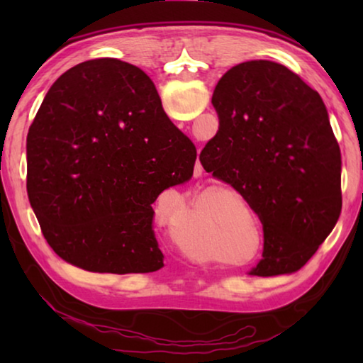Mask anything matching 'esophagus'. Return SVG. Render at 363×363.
Wrapping results in <instances>:
<instances>
[{
  "instance_id": "obj_1",
  "label": "esophagus",
  "mask_w": 363,
  "mask_h": 363,
  "mask_svg": "<svg viewBox=\"0 0 363 363\" xmlns=\"http://www.w3.org/2000/svg\"><path fill=\"white\" fill-rule=\"evenodd\" d=\"M199 171H200V174H201V164H199Z\"/></svg>"
}]
</instances>
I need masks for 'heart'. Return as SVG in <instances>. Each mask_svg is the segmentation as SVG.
<instances>
[{
  "mask_svg": "<svg viewBox=\"0 0 363 363\" xmlns=\"http://www.w3.org/2000/svg\"><path fill=\"white\" fill-rule=\"evenodd\" d=\"M181 250H182L184 253H186L189 257H192V259H199V253H195V251L189 250V248H186V247H181Z\"/></svg>",
  "mask_w": 363,
  "mask_h": 363,
  "instance_id": "obj_1",
  "label": "heart"
}]
</instances>
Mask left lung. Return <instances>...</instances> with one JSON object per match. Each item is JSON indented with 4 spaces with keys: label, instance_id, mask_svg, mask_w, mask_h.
I'll use <instances>...</instances> for the list:
<instances>
[{
    "label": "left lung",
    "instance_id": "8db88e82",
    "mask_svg": "<svg viewBox=\"0 0 363 363\" xmlns=\"http://www.w3.org/2000/svg\"><path fill=\"white\" fill-rule=\"evenodd\" d=\"M211 102L219 130L200 162L261 220L262 259L250 274L296 272L341 214V150L327 107L296 73L270 60L232 67Z\"/></svg>",
    "mask_w": 363,
    "mask_h": 363
}]
</instances>
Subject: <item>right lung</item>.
<instances>
[{"instance_id":"right-lung-1","label":"right lung","mask_w":363,"mask_h":363,"mask_svg":"<svg viewBox=\"0 0 363 363\" xmlns=\"http://www.w3.org/2000/svg\"><path fill=\"white\" fill-rule=\"evenodd\" d=\"M196 150L152 79L118 59L72 67L49 88L27 138V194L56 255L88 272L163 267L152 203L187 182Z\"/></svg>"}]
</instances>
